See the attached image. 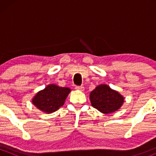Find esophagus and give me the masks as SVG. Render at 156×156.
<instances>
[{
    "label": "esophagus",
    "mask_w": 156,
    "mask_h": 156,
    "mask_svg": "<svg viewBox=\"0 0 156 156\" xmlns=\"http://www.w3.org/2000/svg\"><path fill=\"white\" fill-rule=\"evenodd\" d=\"M75 88L76 90H81V91H83L84 90V86H75Z\"/></svg>",
    "instance_id": "obj_1"
}]
</instances>
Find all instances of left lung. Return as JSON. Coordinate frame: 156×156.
<instances>
[{
    "label": "left lung",
    "mask_w": 156,
    "mask_h": 156,
    "mask_svg": "<svg viewBox=\"0 0 156 156\" xmlns=\"http://www.w3.org/2000/svg\"><path fill=\"white\" fill-rule=\"evenodd\" d=\"M90 100L93 107L104 114L117 111L124 103L123 96L106 84H100L91 91Z\"/></svg>",
    "instance_id": "1"
}]
</instances>
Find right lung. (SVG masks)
<instances>
[{"mask_svg": "<svg viewBox=\"0 0 156 156\" xmlns=\"http://www.w3.org/2000/svg\"><path fill=\"white\" fill-rule=\"evenodd\" d=\"M70 91L71 89L69 87L49 84L44 89L37 93L32 99V103L41 111L50 114L63 106Z\"/></svg>", "mask_w": 156, "mask_h": 156, "instance_id": "add662e5", "label": "right lung"}]
</instances>
